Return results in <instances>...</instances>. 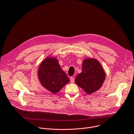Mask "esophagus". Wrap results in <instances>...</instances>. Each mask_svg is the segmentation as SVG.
Returning <instances> with one entry per match:
<instances>
[{
	"label": "esophagus",
	"mask_w": 134,
	"mask_h": 134,
	"mask_svg": "<svg viewBox=\"0 0 134 134\" xmlns=\"http://www.w3.org/2000/svg\"><path fill=\"white\" fill-rule=\"evenodd\" d=\"M70 82H71V83H74V81H75V79H74V77H70Z\"/></svg>",
	"instance_id": "esophagus-1"
}]
</instances>
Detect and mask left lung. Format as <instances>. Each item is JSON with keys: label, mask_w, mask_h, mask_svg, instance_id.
Segmentation results:
<instances>
[{"label": "left lung", "mask_w": 134, "mask_h": 134, "mask_svg": "<svg viewBox=\"0 0 134 134\" xmlns=\"http://www.w3.org/2000/svg\"><path fill=\"white\" fill-rule=\"evenodd\" d=\"M82 71L75 79V83L88 94L100 88L105 79V72L100 63L96 59H85L82 65Z\"/></svg>", "instance_id": "left-lung-1"}]
</instances>
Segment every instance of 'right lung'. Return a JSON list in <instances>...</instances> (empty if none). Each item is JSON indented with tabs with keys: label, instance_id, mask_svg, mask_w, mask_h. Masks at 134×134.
Returning a JSON list of instances; mask_svg holds the SVG:
<instances>
[{
	"label": "right lung",
	"instance_id": "right-lung-1",
	"mask_svg": "<svg viewBox=\"0 0 134 134\" xmlns=\"http://www.w3.org/2000/svg\"><path fill=\"white\" fill-rule=\"evenodd\" d=\"M38 75L41 85L53 94L59 92L70 81L55 57H48L41 62Z\"/></svg>",
	"mask_w": 134,
	"mask_h": 134
}]
</instances>
